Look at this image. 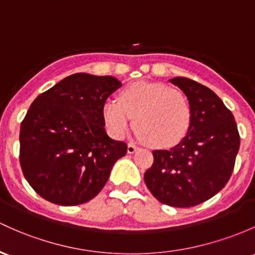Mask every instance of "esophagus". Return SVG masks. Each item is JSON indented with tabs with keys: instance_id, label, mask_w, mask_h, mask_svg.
Returning a JSON list of instances; mask_svg holds the SVG:
<instances>
[{
	"instance_id": "obj_1",
	"label": "esophagus",
	"mask_w": 255,
	"mask_h": 255,
	"mask_svg": "<svg viewBox=\"0 0 255 255\" xmlns=\"http://www.w3.org/2000/svg\"><path fill=\"white\" fill-rule=\"evenodd\" d=\"M137 149H138V147L136 146V144H133V143H128V153H130V154L135 153Z\"/></svg>"
}]
</instances>
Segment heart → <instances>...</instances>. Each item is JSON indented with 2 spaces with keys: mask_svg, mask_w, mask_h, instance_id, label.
<instances>
[{
  "mask_svg": "<svg viewBox=\"0 0 255 255\" xmlns=\"http://www.w3.org/2000/svg\"><path fill=\"white\" fill-rule=\"evenodd\" d=\"M136 124L142 142L168 148L179 143L191 125V107L181 91L168 85L136 81L123 87L118 101H107L102 119L112 137L122 139Z\"/></svg>",
  "mask_w": 255,
  "mask_h": 255,
  "instance_id": "b5f03b06",
  "label": "heart"
}]
</instances>
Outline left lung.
<instances>
[{"label":"left lung","mask_w":255,"mask_h":255,"mask_svg":"<svg viewBox=\"0 0 255 255\" xmlns=\"http://www.w3.org/2000/svg\"><path fill=\"white\" fill-rule=\"evenodd\" d=\"M191 107V125L169 150H153L144 182L160 203L175 208L201 204L225 187L240 149L234 114L210 89L187 78L170 79Z\"/></svg>","instance_id":"8db88e82"}]
</instances>
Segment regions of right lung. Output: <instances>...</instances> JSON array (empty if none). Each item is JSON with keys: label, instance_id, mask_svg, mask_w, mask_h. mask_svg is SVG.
<instances>
[{"label": "right lung", "instance_id": "obj_1", "mask_svg": "<svg viewBox=\"0 0 255 255\" xmlns=\"http://www.w3.org/2000/svg\"><path fill=\"white\" fill-rule=\"evenodd\" d=\"M122 86L113 76L76 73L37 96L20 125L21 170L51 203L78 205L95 198L128 152L107 135L102 107Z\"/></svg>", "mask_w": 255, "mask_h": 255}]
</instances>
